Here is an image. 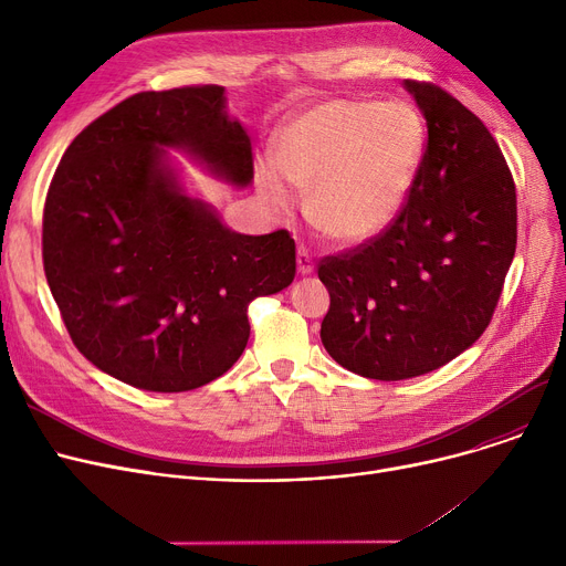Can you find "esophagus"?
<instances>
[{
  "label": "esophagus",
  "instance_id": "34e87169",
  "mask_svg": "<svg viewBox=\"0 0 566 566\" xmlns=\"http://www.w3.org/2000/svg\"><path fill=\"white\" fill-rule=\"evenodd\" d=\"M312 271H314L312 254L307 252V248H298V273L301 275H312Z\"/></svg>",
  "mask_w": 566,
  "mask_h": 566
}]
</instances>
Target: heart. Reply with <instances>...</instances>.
Returning a JSON list of instances; mask_svg holds the SVG:
<instances>
[{"label":"heart","mask_w":566,"mask_h":566,"mask_svg":"<svg viewBox=\"0 0 566 566\" xmlns=\"http://www.w3.org/2000/svg\"><path fill=\"white\" fill-rule=\"evenodd\" d=\"M427 126L403 101H323L277 130L275 160L256 167V188L277 213L312 188L314 224L339 243H365L388 229L418 184Z\"/></svg>","instance_id":"heart-1"}]
</instances>
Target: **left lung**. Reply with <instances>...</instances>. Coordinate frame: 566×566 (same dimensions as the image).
Instances as JSON below:
<instances>
[{"label":"left lung","mask_w":566,"mask_h":566,"mask_svg":"<svg viewBox=\"0 0 566 566\" xmlns=\"http://www.w3.org/2000/svg\"><path fill=\"white\" fill-rule=\"evenodd\" d=\"M427 151L401 216L318 265L331 293L321 342L344 369L403 380L482 337L516 252V188L489 128L440 86L403 80Z\"/></svg>","instance_id":"8db88e82"}]
</instances>
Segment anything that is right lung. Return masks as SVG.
Returning <instances> with one entry per match:
<instances>
[{
  "label": "right lung",
  "instance_id": "1",
  "mask_svg": "<svg viewBox=\"0 0 566 566\" xmlns=\"http://www.w3.org/2000/svg\"><path fill=\"white\" fill-rule=\"evenodd\" d=\"M169 151L252 186L250 135L224 86H184L135 94L88 124L43 211L45 277L73 344L146 392L195 390L231 369L250 303L295 277L293 238L229 229Z\"/></svg>",
  "mask_w": 566,
  "mask_h": 566
}]
</instances>
